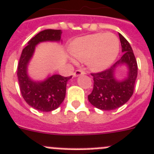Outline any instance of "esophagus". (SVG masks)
I'll return each instance as SVG.
<instances>
[{"label":"esophagus","mask_w":154,"mask_h":154,"mask_svg":"<svg viewBox=\"0 0 154 154\" xmlns=\"http://www.w3.org/2000/svg\"><path fill=\"white\" fill-rule=\"evenodd\" d=\"M85 73H84V70H80V69H78V70H75V72L74 73V77H79V76L82 75V74H84Z\"/></svg>","instance_id":"esophagus-1"}]
</instances>
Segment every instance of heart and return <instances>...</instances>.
I'll return each instance as SVG.
<instances>
[{"label":"heart","mask_w":154,"mask_h":154,"mask_svg":"<svg viewBox=\"0 0 154 154\" xmlns=\"http://www.w3.org/2000/svg\"><path fill=\"white\" fill-rule=\"evenodd\" d=\"M71 54L86 62L93 71H103L114 63L119 52V38L114 34L94 33L76 39L70 46ZM73 63L74 61H71Z\"/></svg>","instance_id":"b5f03b06"}]
</instances>
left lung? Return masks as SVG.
<instances>
[{
    "instance_id": "left-lung-1",
    "label": "left lung",
    "mask_w": 154,
    "mask_h": 154,
    "mask_svg": "<svg viewBox=\"0 0 154 154\" xmlns=\"http://www.w3.org/2000/svg\"><path fill=\"white\" fill-rule=\"evenodd\" d=\"M123 54L121 59L109 69L93 77V90L88 96L89 102L101 110H113L125 104L131 97L137 77V64L131 45L122 34L119 33ZM124 65L127 67L126 78L122 80L116 78L117 69Z\"/></svg>"
}]
</instances>
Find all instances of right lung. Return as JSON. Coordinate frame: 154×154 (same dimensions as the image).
<instances>
[{
    "instance_id": "add662e5",
    "label": "right lung",
    "mask_w": 154,
    "mask_h": 154,
    "mask_svg": "<svg viewBox=\"0 0 154 154\" xmlns=\"http://www.w3.org/2000/svg\"><path fill=\"white\" fill-rule=\"evenodd\" d=\"M61 29H45L40 32L28 42L23 49L18 67L17 77L21 93L27 104L40 112H51L59 107L65 98L67 83L72 76L48 75L41 81L29 76L28 66L33 57L35 47L44 42H62Z\"/></svg>"
}]
</instances>
